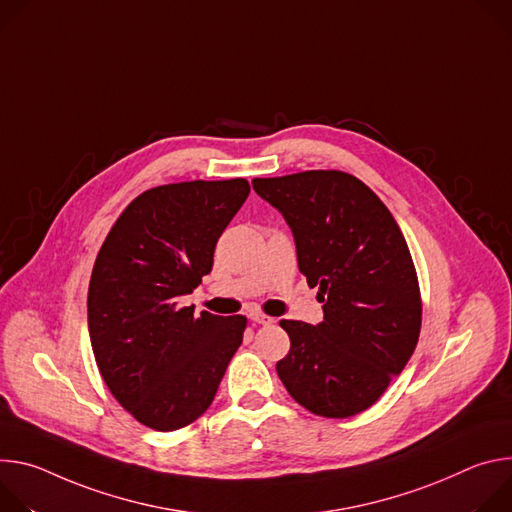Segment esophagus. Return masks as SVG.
Masks as SVG:
<instances>
[{"instance_id": "obj_1", "label": "esophagus", "mask_w": 512, "mask_h": 512, "mask_svg": "<svg viewBox=\"0 0 512 512\" xmlns=\"http://www.w3.org/2000/svg\"><path fill=\"white\" fill-rule=\"evenodd\" d=\"M250 319H252L254 323H258V325H270V323H274V319L268 317V315H264V313H250Z\"/></svg>"}]
</instances>
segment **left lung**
Returning a JSON list of instances; mask_svg holds the SVG:
<instances>
[{"instance_id": "8db88e82", "label": "left lung", "mask_w": 512, "mask_h": 512, "mask_svg": "<svg viewBox=\"0 0 512 512\" xmlns=\"http://www.w3.org/2000/svg\"><path fill=\"white\" fill-rule=\"evenodd\" d=\"M291 227L299 270L319 287L323 321L282 319L291 337L276 372L307 411L346 419L372 407L415 352L421 295L399 223L342 170L254 179Z\"/></svg>"}]
</instances>
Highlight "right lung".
<instances>
[{"instance_id": "1", "label": "right lung", "mask_w": 512, "mask_h": 512, "mask_svg": "<svg viewBox=\"0 0 512 512\" xmlns=\"http://www.w3.org/2000/svg\"><path fill=\"white\" fill-rule=\"evenodd\" d=\"M250 193L246 179L189 181L138 195L113 223L89 282L99 372L142 425L175 431L207 411L242 346L246 317L183 307L213 268L219 236Z\"/></svg>"}]
</instances>
